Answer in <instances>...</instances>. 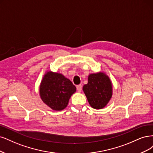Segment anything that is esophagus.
<instances>
[{"instance_id": "1", "label": "esophagus", "mask_w": 153, "mask_h": 153, "mask_svg": "<svg viewBox=\"0 0 153 153\" xmlns=\"http://www.w3.org/2000/svg\"><path fill=\"white\" fill-rule=\"evenodd\" d=\"M76 88H77V90L78 92H81V90H82V86L81 85H77L76 86Z\"/></svg>"}]
</instances>
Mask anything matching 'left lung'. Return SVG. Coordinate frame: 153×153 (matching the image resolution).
<instances>
[{
  "mask_svg": "<svg viewBox=\"0 0 153 153\" xmlns=\"http://www.w3.org/2000/svg\"><path fill=\"white\" fill-rule=\"evenodd\" d=\"M88 83L82 90L90 106L95 109H102L109 102L112 96V84L105 73L99 72L90 74Z\"/></svg>",
  "mask_w": 153,
  "mask_h": 153,
  "instance_id": "obj_1",
  "label": "left lung"
}]
</instances>
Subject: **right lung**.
Wrapping results in <instances>:
<instances>
[{
  "mask_svg": "<svg viewBox=\"0 0 153 153\" xmlns=\"http://www.w3.org/2000/svg\"><path fill=\"white\" fill-rule=\"evenodd\" d=\"M76 91L72 82L62 74L46 71L39 86L42 101L54 111H62Z\"/></svg>",
  "mask_w": 153,
  "mask_h": 153,
  "instance_id": "add662e5",
  "label": "right lung"
}]
</instances>
